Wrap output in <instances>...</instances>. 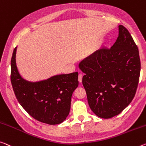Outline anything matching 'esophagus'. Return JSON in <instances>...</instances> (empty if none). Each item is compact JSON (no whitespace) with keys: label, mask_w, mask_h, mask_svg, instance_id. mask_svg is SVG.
<instances>
[{"label":"esophagus","mask_w":146,"mask_h":146,"mask_svg":"<svg viewBox=\"0 0 146 146\" xmlns=\"http://www.w3.org/2000/svg\"><path fill=\"white\" fill-rule=\"evenodd\" d=\"M82 80V75L80 73L79 75H78V81H79L80 82H81Z\"/></svg>","instance_id":"34e87169"}]
</instances>
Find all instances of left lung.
I'll list each match as a JSON object with an SVG mask.
<instances>
[{
  "instance_id": "obj_1",
  "label": "left lung",
  "mask_w": 146,
  "mask_h": 146,
  "mask_svg": "<svg viewBox=\"0 0 146 146\" xmlns=\"http://www.w3.org/2000/svg\"><path fill=\"white\" fill-rule=\"evenodd\" d=\"M85 75L82 84L93 112L111 118L133 100L140 73L137 45L125 27L119 25V36L110 48H100L80 62Z\"/></svg>"
}]
</instances>
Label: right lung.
Returning <instances> with one entry per match:
<instances>
[{
	"label": "right lung",
	"instance_id": "right-lung-1",
	"mask_svg": "<svg viewBox=\"0 0 146 146\" xmlns=\"http://www.w3.org/2000/svg\"><path fill=\"white\" fill-rule=\"evenodd\" d=\"M17 47L11 60V82L18 102L34 119L56 125L63 122L70 111L71 96L78 85V72L56 75L37 82L21 77L15 62Z\"/></svg>",
	"mask_w": 146,
	"mask_h": 146
}]
</instances>
